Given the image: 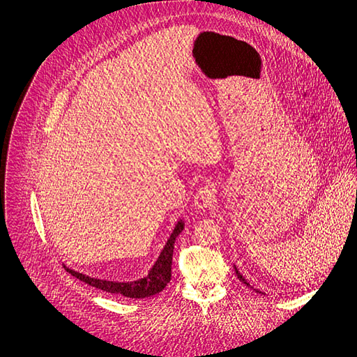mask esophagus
I'll list each match as a JSON object with an SVG mask.
<instances>
[{
  "instance_id": "1",
  "label": "esophagus",
  "mask_w": 357,
  "mask_h": 357,
  "mask_svg": "<svg viewBox=\"0 0 357 357\" xmlns=\"http://www.w3.org/2000/svg\"><path fill=\"white\" fill-rule=\"evenodd\" d=\"M216 201V186L213 183L202 185L195 193V205L201 209L209 208Z\"/></svg>"
}]
</instances>
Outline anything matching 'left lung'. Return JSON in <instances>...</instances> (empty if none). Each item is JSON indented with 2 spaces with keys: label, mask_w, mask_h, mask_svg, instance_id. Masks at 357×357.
Listing matches in <instances>:
<instances>
[{
  "label": "left lung",
  "mask_w": 357,
  "mask_h": 357,
  "mask_svg": "<svg viewBox=\"0 0 357 357\" xmlns=\"http://www.w3.org/2000/svg\"><path fill=\"white\" fill-rule=\"evenodd\" d=\"M235 272H236V276H238V279H239L241 282H243L245 284H248V286H249V283H248V282L245 280V278H243V276H242V275L238 272V269H236V268H235ZM256 291H259V290H256ZM259 294H261V291H259Z\"/></svg>",
  "instance_id": "1"
}]
</instances>
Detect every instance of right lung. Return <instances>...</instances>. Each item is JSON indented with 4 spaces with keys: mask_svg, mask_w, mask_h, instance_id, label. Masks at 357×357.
<instances>
[{
    "mask_svg": "<svg viewBox=\"0 0 357 357\" xmlns=\"http://www.w3.org/2000/svg\"><path fill=\"white\" fill-rule=\"evenodd\" d=\"M183 223L178 222L176 228L174 229V234L168 239L164 250L160 252L156 264L151 269L149 275L144 279L135 280V282H109V280H101V279H93L86 275L78 273L75 271H71L67 268V272H70L77 279L85 282L89 286H93L96 289H101L108 294L121 295L125 298H132V299H144L148 296H153L159 291L164 290V287L171 280V266H172V255H174V246L176 236L182 232Z\"/></svg>",
    "mask_w": 357,
    "mask_h": 357,
    "instance_id": "obj_1",
    "label": "right lung"
}]
</instances>
